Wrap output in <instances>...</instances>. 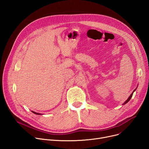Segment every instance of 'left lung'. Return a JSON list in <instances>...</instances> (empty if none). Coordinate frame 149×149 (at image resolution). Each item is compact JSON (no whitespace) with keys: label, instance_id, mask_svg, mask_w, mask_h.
Wrapping results in <instances>:
<instances>
[{"label":"left lung","instance_id":"8db88e82","mask_svg":"<svg viewBox=\"0 0 149 149\" xmlns=\"http://www.w3.org/2000/svg\"><path fill=\"white\" fill-rule=\"evenodd\" d=\"M136 89H135V90H134V91H133V92H132V93H131V94H130V96H129V98H127V100H126V101H125V102H124V103H123V105H124V104H126V103H128V102H129V101H130V99H131V98H132V95H133V93H134V92H135V91H136Z\"/></svg>","mask_w":149,"mask_h":149}]
</instances>
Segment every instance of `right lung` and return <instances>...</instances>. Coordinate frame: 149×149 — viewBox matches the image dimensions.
I'll list each match as a JSON object with an SVG mask.
<instances>
[{
	"label": "right lung",
	"instance_id": "right-lung-1",
	"mask_svg": "<svg viewBox=\"0 0 149 149\" xmlns=\"http://www.w3.org/2000/svg\"><path fill=\"white\" fill-rule=\"evenodd\" d=\"M33 113H34V114H36V115H41V113H37L36 112H34V111H32Z\"/></svg>",
	"mask_w": 149,
	"mask_h": 149
}]
</instances>
